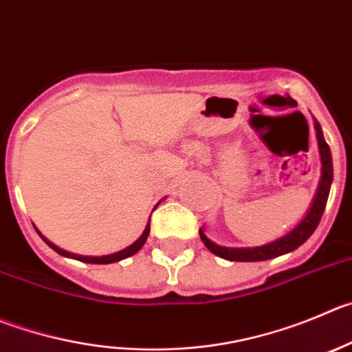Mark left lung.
<instances>
[{"instance_id": "8db88e82", "label": "left lung", "mask_w": 352, "mask_h": 352, "mask_svg": "<svg viewBox=\"0 0 352 352\" xmlns=\"http://www.w3.org/2000/svg\"><path fill=\"white\" fill-rule=\"evenodd\" d=\"M314 130H316V139H318V149H320L321 156V177L318 182L316 192L311 201L309 208L302 217V221L295 226L292 231L283 234L281 238L274 239L271 243H265L262 246H246V248H229V246H221L213 243L208 236L205 234L203 228L199 229V236L205 246L212 254L217 257L226 258V261H234V262H261L269 261V258L280 257V255L290 254V252L297 250L298 246L304 245L307 239L311 238L314 231H316L318 224L321 221V215L327 206L328 195H330V186L333 180V165H331V153L328 147L327 140L323 137V130H321L320 123L314 120Z\"/></svg>"}]
</instances>
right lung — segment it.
<instances>
[{
    "instance_id": "1",
    "label": "right lung",
    "mask_w": 352,
    "mask_h": 352,
    "mask_svg": "<svg viewBox=\"0 0 352 352\" xmlns=\"http://www.w3.org/2000/svg\"><path fill=\"white\" fill-rule=\"evenodd\" d=\"M160 203H161V201H160ZM160 203H157V205H160ZM157 205L154 206V208H157ZM149 222H151V221H147L146 229H144V232H142V234L139 236V239H137V241H133V243H131L130 246H126V248H123V250L116 252V254L102 255V257H87V255H78V254H71V252L62 250V248H58L57 245H54V243H52V241H48V239L45 238V236H43L41 232L38 231V229H36V228H34V229H36V231H38V234L41 236L43 241L47 243V245L50 246L52 250H55V252H57V254H60L62 257L74 258V261L87 262V264H113V262H120V261H123V258H128V257H131V255H135L137 252H139L140 248H142L144 243H146V239H147V236H149V231H151Z\"/></svg>"
}]
</instances>
